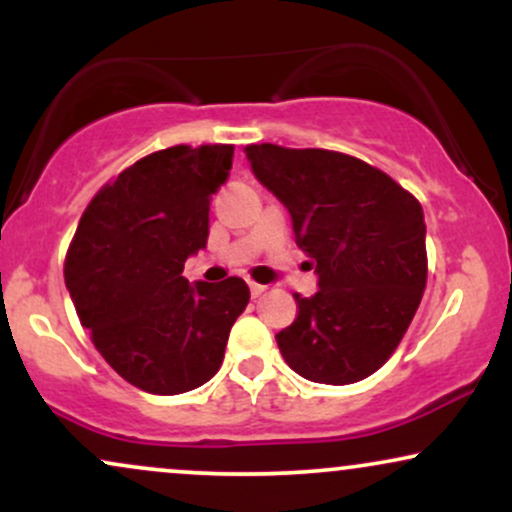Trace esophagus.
Instances as JSON below:
<instances>
[{
    "instance_id": "esophagus-1",
    "label": "esophagus",
    "mask_w": 512,
    "mask_h": 512,
    "mask_svg": "<svg viewBox=\"0 0 512 512\" xmlns=\"http://www.w3.org/2000/svg\"><path fill=\"white\" fill-rule=\"evenodd\" d=\"M250 293H252V298H260L262 293H267V286L255 284V281H252V284H250Z\"/></svg>"
}]
</instances>
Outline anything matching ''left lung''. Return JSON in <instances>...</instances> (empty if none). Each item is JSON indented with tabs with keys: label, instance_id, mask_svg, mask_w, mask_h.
<instances>
[{
	"label": "left lung",
	"instance_id": "8db88e82",
	"mask_svg": "<svg viewBox=\"0 0 512 512\" xmlns=\"http://www.w3.org/2000/svg\"><path fill=\"white\" fill-rule=\"evenodd\" d=\"M252 173L289 209L313 260L315 296L276 334L305 380L349 385L395 354L426 289V223L419 199L383 170L327 149L245 146Z\"/></svg>",
	"mask_w": 512,
	"mask_h": 512
}]
</instances>
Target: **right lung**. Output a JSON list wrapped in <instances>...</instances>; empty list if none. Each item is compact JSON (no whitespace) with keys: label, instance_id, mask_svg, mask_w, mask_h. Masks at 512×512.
I'll list each match as a JSON object with an SVG mask.
<instances>
[{"label":"right lung","instance_id":"1","mask_svg":"<svg viewBox=\"0 0 512 512\" xmlns=\"http://www.w3.org/2000/svg\"><path fill=\"white\" fill-rule=\"evenodd\" d=\"M231 144L170 146L139 158L91 199L64 260L81 325L108 366L151 395H180L221 368L233 322L250 301L243 279L182 276L207 248L211 195Z\"/></svg>","mask_w":512,"mask_h":512}]
</instances>
